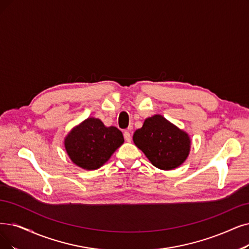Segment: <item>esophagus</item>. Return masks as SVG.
<instances>
[{
    "label": "esophagus",
    "instance_id": "obj_1",
    "mask_svg": "<svg viewBox=\"0 0 249 249\" xmlns=\"http://www.w3.org/2000/svg\"><path fill=\"white\" fill-rule=\"evenodd\" d=\"M124 139H125V141H126V142H131V140H132V136H131L130 131H124Z\"/></svg>",
    "mask_w": 249,
    "mask_h": 249
}]
</instances>
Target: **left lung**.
I'll list each match as a JSON object with an SVG mask.
<instances>
[{"label":"left lung","instance_id":"1","mask_svg":"<svg viewBox=\"0 0 249 249\" xmlns=\"http://www.w3.org/2000/svg\"><path fill=\"white\" fill-rule=\"evenodd\" d=\"M135 145L155 167L171 171L185 162L191 148L189 135L160 114L145 119L134 133Z\"/></svg>","mask_w":249,"mask_h":249}]
</instances>
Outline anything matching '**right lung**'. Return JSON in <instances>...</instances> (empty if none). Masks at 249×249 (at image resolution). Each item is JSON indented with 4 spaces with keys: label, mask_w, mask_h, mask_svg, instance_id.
Instances as JSON below:
<instances>
[{
    "label": "right lung",
    "mask_w": 249,
    "mask_h": 249,
    "mask_svg": "<svg viewBox=\"0 0 249 249\" xmlns=\"http://www.w3.org/2000/svg\"><path fill=\"white\" fill-rule=\"evenodd\" d=\"M124 142L117 127L105 126L99 118L88 117L67 134L64 147L75 165L93 171L106 163Z\"/></svg>",
    "instance_id": "obj_1"
}]
</instances>
